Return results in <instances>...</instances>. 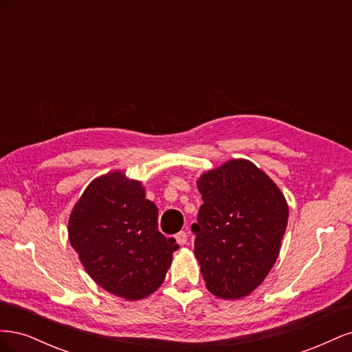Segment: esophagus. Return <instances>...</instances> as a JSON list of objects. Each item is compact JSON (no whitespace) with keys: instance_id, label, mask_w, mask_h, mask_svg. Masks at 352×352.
<instances>
[{"instance_id":"34e87169","label":"esophagus","mask_w":352,"mask_h":352,"mask_svg":"<svg viewBox=\"0 0 352 352\" xmlns=\"http://www.w3.org/2000/svg\"><path fill=\"white\" fill-rule=\"evenodd\" d=\"M175 239H176V242L179 243V245H185L186 243V241H188V233L186 232H179V233H176V236H175Z\"/></svg>"}]
</instances>
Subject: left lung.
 <instances>
[{"mask_svg":"<svg viewBox=\"0 0 352 352\" xmlns=\"http://www.w3.org/2000/svg\"><path fill=\"white\" fill-rule=\"evenodd\" d=\"M202 195L195 257L207 289L239 300L260 286L280 251L287 204L280 189L248 160H230L198 179Z\"/></svg>","mask_w":352,"mask_h":352,"instance_id":"obj_1","label":"left lung"}]
</instances>
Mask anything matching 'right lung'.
Instances as JSON below:
<instances>
[{"instance_id":"right-lung-1","label":"right lung","mask_w":352,"mask_h":352,"mask_svg":"<svg viewBox=\"0 0 352 352\" xmlns=\"http://www.w3.org/2000/svg\"><path fill=\"white\" fill-rule=\"evenodd\" d=\"M158 210L138 180L122 172L94 179L69 219L70 245L105 291L136 301L164 282L179 248L158 232Z\"/></svg>"}]
</instances>
